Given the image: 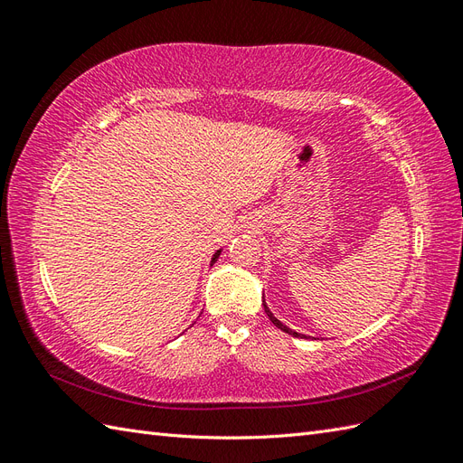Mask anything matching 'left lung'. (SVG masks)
Segmentation results:
<instances>
[{
  "instance_id": "1",
  "label": "left lung",
  "mask_w": 463,
  "mask_h": 463,
  "mask_svg": "<svg viewBox=\"0 0 463 463\" xmlns=\"http://www.w3.org/2000/svg\"><path fill=\"white\" fill-rule=\"evenodd\" d=\"M262 305H264V311H266V315H269V318H270V322H272V325L274 326H278L279 330H284L286 334H291L293 335V338H305V335L303 334H299V332H296V330H291V328H288L286 325H282V322H279L272 313H270V309H269V307H266V303L262 301Z\"/></svg>"
}]
</instances>
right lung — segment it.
I'll list each match as a JSON object with an SVG mask.
<instances>
[{
	"instance_id": "add662e5",
	"label": "right lung",
	"mask_w": 463,
	"mask_h": 463,
	"mask_svg": "<svg viewBox=\"0 0 463 463\" xmlns=\"http://www.w3.org/2000/svg\"><path fill=\"white\" fill-rule=\"evenodd\" d=\"M220 253H222V249L220 250H216V253H214V257H213V260H210V264H214L216 260H218V257H220Z\"/></svg>"
}]
</instances>
